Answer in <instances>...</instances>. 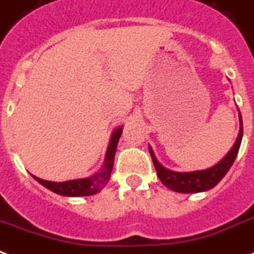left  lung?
I'll return each instance as SVG.
<instances>
[{
	"mask_svg": "<svg viewBox=\"0 0 254 254\" xmlns=\"http://www.w3.org/2000/svg\"><path fill=\"white\" fill-rule=\"evenodd\" d=\"M240 112V110H238ZM240 117V133L234 145L232 146V149L229 151L222 160L217 163L213 167H210L207 170L202 171H192V172H175V171L167 170L163 165L157 161L155 153L152 151V148L149 146V153L152 156V161L155 165L156 172L159 179L161 180V183L168 187L172 191L176 192H182V194H192V192H202V191H207V190L213 189L221 182L223 176L227 174V171L230 170V167L233 165L237 153L240 151V145H241L242 140V117L241 113H238Z\"/></svg>",
	"mask_w": 254,
	"mask_h": 254,
	"instance_id": "obj_1",
	"label": "left lung"
}]
</instances>
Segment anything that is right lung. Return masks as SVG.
<instances>
[{
  "instance_id": "add662e5",
  "label": "right lung",
  "mask_w": 254,
  "mask_h": 254,
  "mask_svg": "<svg viewBox=\"0 0 254 254\" xmlns=\"http://www.w3.org/2000/svg\"><path fill=\"white\" fill-rule=\"evenodd\" d=\"M121 133L122 127H117L113 132L102 168L97 174L91 175L89 178H83V179L67 180V182H59V183L58 182H50V180H43L40 178H37V176H33V178L40 185L44 186L46 189L54 191L55 194L63 195V196H89V195L97 194L105 186L108 185L109 179H110L116 149H117V144L120 137H121Z\"/></svg>"
}]
</instances>
